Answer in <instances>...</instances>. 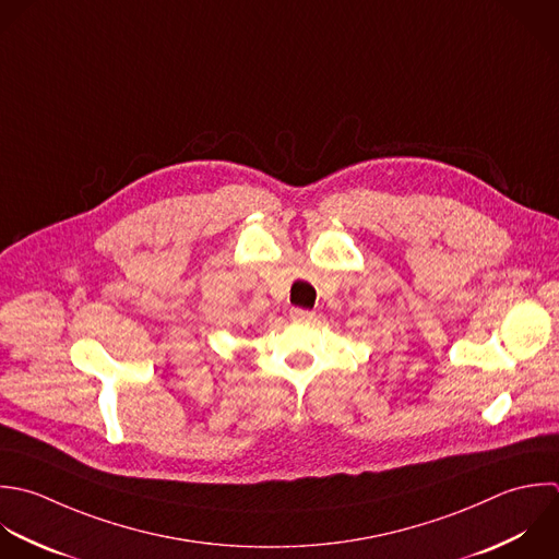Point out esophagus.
Segmentation results:
<instances>
[{
	"instance_id": "esophagus-1",
	"label": "esophagus",
	"mask_w": 559,
	"mask_h": 559,
	"mask_svg": "<svg viewBox=\"0 0 559 559\" xmlns=\"http://www.w3.org/2000/svg\"><path fill=\"white\" fill-rule=\"evenodd\" d=\"M289 316H292V320L294 322H309V320H313L316 318V313L313 311H309V309H292L289 311Z\"/></svg>"
}]
</instances>
